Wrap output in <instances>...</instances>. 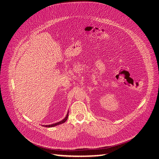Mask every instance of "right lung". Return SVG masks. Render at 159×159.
Listing matches in <instances>:
<instances>
[{
	"label": "right lung",
	"mask_w": 159,
	"mask_h": 159,
	"mask_svg": "<svg viewBox=\"0 0 159 159\" xmlns=\"http://www.w3.org/2000/svg\"><path fill=\"white\" fill-rule=\"evenodd\" d=\"M68 111L67 113V114L66 116V117H64V119H63L62 120H61L59 122H57V123H55V124H50V125H45L44 126L45 127H47V128H51V127H54V126H56V125H60V124H62L63 123H64L65 121H66L68 119Z\"/></svg>",
	"instance_id": "add662e5"
}]
</instances>
